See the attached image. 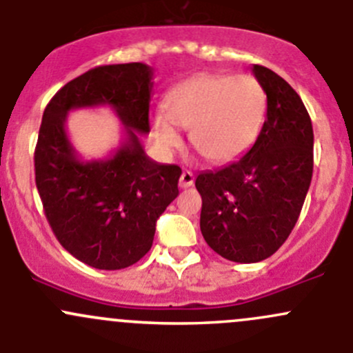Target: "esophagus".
Wrapping results in <instances>:
<instances>
[{
	"label": "esophagus",
	"mask_w": 353,
	"mask_h": 353,
	"mask_svg": "<svg viewBox=\"0 0 353 353\" xmlns=\"http://www.w3.org/2000/svg\"><path fill=\"white\" fill-rule=\"evenodd\" d=\"M194 184V174L191 170H184L181 174V179H179V186L181 188H191Z\"/></svg>",
	"instance_id": "34e87169"
}]
</instances>
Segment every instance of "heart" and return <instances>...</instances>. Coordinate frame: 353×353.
<instances>
[{
    "label": "heart",
    "mask_w": 353,
    "mask_h": 353,
    "mask_svg": "<svg viewBox=\"0 0 353 353\" xmlns=\"http://www.w3.org/2000/svg\"><path fill=\"white\" fill-rule=\"evenodd\" d=\"M163 110L152 117L162 150L183 143L177 126L190 130L191 145L210 162H230L254 143L265 123L266 94L251 74L203 73L167 94Z\"/></svg>",
    "instance_id": "b5f03b06"
}]
</instances>
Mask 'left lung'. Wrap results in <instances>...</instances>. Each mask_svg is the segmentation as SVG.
<instances>
[{"label": "left lung", "mask_w": 353, "mask_h": 353, "mask_svg": "<svg viewBox=\"0 0 353 353\" xmlns=\"http://www.w3.org/2000/svg\"><path fill=\"white\" fill-rule=\"evenodd\" d=\"M266 94V119L248 154L196 177L199 229L222 258L258 263L287 241L301 215L314 165L304 102L275 71L252 66Z\"/></svg>", "instance_id": "obj_1"}]
</instances>
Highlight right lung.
<instances>
[{"instance_id": "1", "label": "right lung", "mask_w": 353, "mask_h": 353, "mask_svg": "<svg viewBox=\"0 0 353 353\" xmlns=\"http://www.w3.org/2000/svg\"><path fill=\"white\" fill-rule=\"evenodd\" d=\"M152 71L143 63L97 66L68 81L48 104L35 145V184L46 219L70 254L97 270L140 261L157 219L177 198L179 165L157 163L138 137L150 133ZM110 105L127 141L108 161L83 163L64 130L71 108Z\"/></svg>"}]
</instances>
